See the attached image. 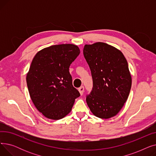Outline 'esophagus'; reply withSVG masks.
Wrapping results in <instances>:
<instances>
[{
  "label": "esophagus",
  "instance_id": "esophagus-1",
  "mask_svg": "<svg viewBox=\"0 0 156 156\" xmlns=\"http://www.w3.org/2000/svg\"><path fill=\"white\" fill-rule=\"evenodd\" d=\"M78 91L80 92V94L82 95L84 92V87L83 86H81L80 88H78Z\"/></svg>",
  "mask_w": 156,
  "mask_h": 156
}]
</instances>
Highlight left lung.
Segmentation results:
<instances>
[{
    "label": "left lung",
    "mask_w": 156,
    "mask_h": 156,
    "mask_svg": "<svg viewBox=\"0 0 156 156\" xmlns=\"http://www.w3.org/2000/svg\"><path fill=\"white\" fill-rule=\"evenodd\" d=\"M83 55L91 71L93 88L86 101L98 118L116 116L126 102L132 87L127 61L117 48L103 42L85 45Z\"/></svg>",
    "instance_id": "1"
}]
</instances>
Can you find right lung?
Listing matches in <instances>:
<instances>
[{
  "label": "right lung",
  "mask_w": 156,
  "mask_h": 156,
  "mask_svg": "<svg viewBox=\"0 0 156 156\" xmlns=\"http://www.w3.org/2000/svg\"><path fill=\"white\" fill-rule=\"evenodd\" d=\"M80 51L75 45H52L35 55L27 76L31 99L38 111L51 119L68 114L80 96L69 71Z\"/></svg>",
  "instance_id": "obj_1"
}]
</instances>
